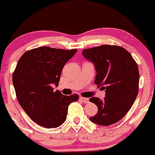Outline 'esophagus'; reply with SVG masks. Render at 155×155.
<instances>
[{
	"label": "esophagus",
	"mask_w": 155,
	"mask_h": 155,
	"mask_svg": "<svg viewBox=\"0 0 155 155\" xmlns=\"http://www.w3.org/2000/svg\"><path fill=\"white\" fill-rule=\"evenodd\" d=\"M80 100L81 102H84V103H87V102H89V99L87 98H84V97H80Z\"/></svg>",
	"instance_id": "esophagus-1"
}]
</instances>
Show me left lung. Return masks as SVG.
Returning <instances> with one entry per match:
<instances>
[{"label": "left lung", "mask_w": 155, "mask_h": 155, "mask_svg": "<svg viewBox=\"0 0 155 155\" xmlns=\"http://www.w3.org/2000/svg\"><path fill=\"white\" fill-rule=\"evenodd\" d=\"M82 55L94 64V84L105 90V98L92 97L98 113L89 120L101 126L120 121L130 109L138 94L139 70L130 53L121 46L103 45L86 49Z\"/></svg>", "instance_id": "left-lung-1"}]
</instances>
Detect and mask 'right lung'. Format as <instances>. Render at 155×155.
<instances>
[{
  "instance_id": "1",
  "label": "right lung",
  "mask_w": 155,
  "mask_h": 155,
  "mask_svg": "<svg viewBox=\"0 0 155 155\" xmlns=\"http://www.w3.org/2000/svg\"><path fill=\"white\" fill-rule=\"evenodd\" d=\"M77 50L48 46L25 52L19 59L12 76L19 104L31 120L46 128H57L67 119L68 106L78 100V94L65 95L57 86L64 65Z\"/></svg>"
}]
</instances>
